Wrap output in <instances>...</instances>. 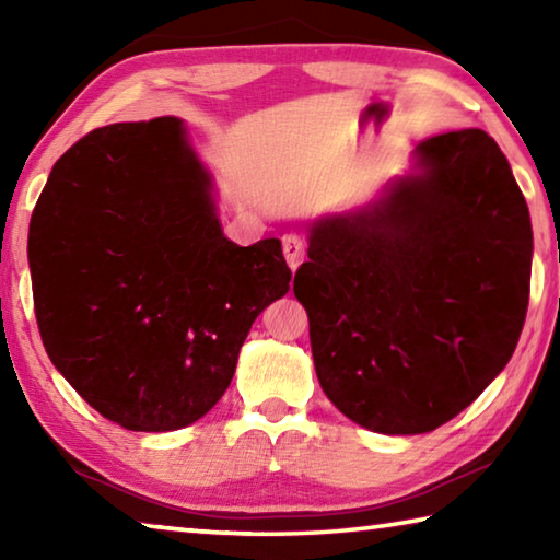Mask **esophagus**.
Masks as SVG:
<instances>
[{
  "label": "esophagus",
  "mask_w": 560,
  "mask_h": 560,
  "mask_svg": "<svg viewBox=\"0 0 560 560\" xmlns=\"http://www.w3.org/2000/svg\"><path fill=\"white\" fill-rule=\"evenodd\" d=\"M303 254H306V242H303L299 234H283V257H287L291 271L299 269Z\"/></svg>",
  "instance_id": "34e87169"
}]
</instances>
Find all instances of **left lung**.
<instances>
[{
	"instance_id": "left-lung-1",
	"label": "left lung",
	"mask_w": 560,
	"mask_h": 560,
	"mask_svg": "<svg viewBox=\"0 0 560 560\" xmlns=\"http://www.w3.org/2000/svg\"><path fill=\"white\" fill-rule=\"evenodd\" d=\"M530 257L528 207L494 138L422 140L373 202L308 224L293 293L328 400L381 434L450 422L514 355Z\"/></svg>"
}]
</instances>
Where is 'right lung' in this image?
Returning <instances> with one entry per match:
<instances>
[{"instance_id":"add662e5","label":"right lung","mask_w":560,"mask_h":560,"mask_svg":"<svg viewBox=\"0 0 560 560\" xmlns=\"http://www.w3.org/2000/svg\"><path fill=\"white\" fill-rule=\"evenodd\" d=\"M30 244L46 353L93 410L132 432L210 412L252 324L291 281L279 240H226L212 173L175 116L113 122L66 150Z\"/></svg>"}]
</instances>
